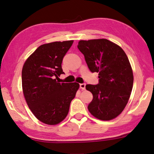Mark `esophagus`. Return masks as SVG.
Listing matches in <instances>:
<instances>
[{
    "mask_svg": "<svg viewBox=\"0 0 154 154\" xmlns=\"http://www.w3.org/2000/svg\"><path fill=\"white\" fill-rule=\"evenodd\" d=\"M80 88L83 90H84L85 89V83H81L80 84Z\"/></svg>",
    "mask_w": 154,
    "mask_h": 154,
    "instance_id": "34e87169",
    "label": "esophagus"
}]
</instances>
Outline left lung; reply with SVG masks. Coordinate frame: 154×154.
I'll return each mask as SVG.
<instances>
[{
    "instance_id": "1",
    "label": "left lung",
    "mask_w": 154,
    "mask_h": 154,
    "mask_svg": "<svg viewBox=\"0 0 154 154\" xmlns=\"http://www.w3.org/2000/svg\"><path fill=\"white\" fill-rule=\"evenodd\" d=\"M78 49L91 72H98L97 85H86L93 99L90 113L100 120H111L126 106L133 85V72L121 47L105 38L81 40Z\"/></svg>"
}]
</instances>
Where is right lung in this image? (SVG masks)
<instances>
[{
    "mask_svg": "<svg viewBox=\"0 0 154 154\" xmlns=\"http://www.w3.org/2000/svg\"><path fill=\"white\" fill-rule=\"evenodd\" d=\"M73 41L40 45L25 61L22 71V90L28 107L38 120L56 125L66 118L78 83H59L62 62Z\"/></svg>",
    "mask_w": 154,
    "mask_h": 154,
    "instance_id": "1",
    "label": "right lung"
}]
</instances>
